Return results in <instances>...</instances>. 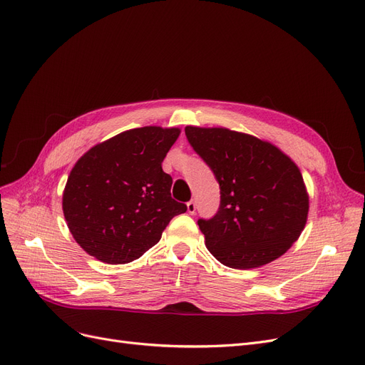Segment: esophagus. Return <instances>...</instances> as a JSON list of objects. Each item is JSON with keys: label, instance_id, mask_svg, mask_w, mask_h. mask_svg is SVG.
I'll return each instance as SVG.
<instances>
[{"label": "esophagus", "instance_id": "34e87169", "mask_svg": "<svg viewBox=\"0 0 365 365\" xmlns=\"http://www.w3.org/2000/svg\"><path fill=\"white\" fill-rule=\"evenodd\" d=\"M187 211H188V214H192V215L196 212V202L195 200L187 202Z\"/></svg>", "mask_w": 365, "mask_h": 365}]
</instances>
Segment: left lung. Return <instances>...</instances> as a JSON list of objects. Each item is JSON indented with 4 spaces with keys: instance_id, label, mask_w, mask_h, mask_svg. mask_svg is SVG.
Returning a JSON list of instances; mask_svg holds the SVG:
<instances>
[{
    "instance_id": "1",
    "label": "left lung",
    "mask_w": 365,
    "mask_h": 365,
    "mask_svg": "<svg viewBox=\"0 0 365 365\" xmlns=\"http://www.w3.org/2000/svg\"><path fill=\"white\" fill-rule=\"evenodd\" d=\"M220 185V208L197 222L223 265L250 269L284 255L307 223L309 193L294 160L275 145L223 127H185Z\"/></svg>"
}]
</instances>
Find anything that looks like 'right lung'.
Here are the masks:
<instances>
[{
  "label": "right lung",
  "mask_w": 365,
  "mask_h": 365,
  "mask_svg": "<svg viewBox=\"0 0 365 365\" xmlns=\"http://www.w3.org/2000/svg\"><path fill=\"white\" fill-rule=\"evenodd\" d=\"M180 128H132L86 151L73 166L63 212L73 238L96 259L128 264L155 245L185 203L170 196L162 163Z\"/></svg>",
  "instance_id": "1"
}]
</instances>
